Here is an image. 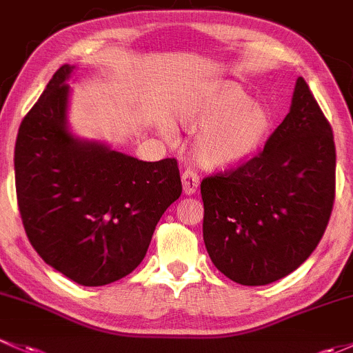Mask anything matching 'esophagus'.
I'll return each instance as SVG.
<instances>
[{
  "instance_id": "1",
  "label": "esophagus",
  "mask_w": 353,
  "mask_h": 353,
  "mask_svg": "<svg viewBox=\"0 0 353 353\" xmlns=\"http://www.w3.org/2000/svg\"><path fill=\"white\" fill-rule=\"evenodd\" d=\"M199 181H201V178H199L197 172H194V170L190 168L183 170V173H181V185H183L185 194L187 195L195 194V190H197L199 187Z\"/></svg>"
}]
</instances>
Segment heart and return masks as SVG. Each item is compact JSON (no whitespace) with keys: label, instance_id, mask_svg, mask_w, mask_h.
Wrapping results in <instances>:
<instances>
[{"label":"heart","instance_id":"obj_1","mask_svg":"<svg viewBox=\"0 0 353 353\" xmlns=\"http://www.w3.org/2000/svg\"><path fill=\"white\" fill-rule=\"evenodd\" d=\"M175 117L188 129H197L195 156L205 166H228L255 152L267 139L272 119L267 108L253 103L241 88L216 83L185 98ZM163 134L172 125L163 122Z\"/></svg>","mask_w":353,"mask_h":353}]
</instances>
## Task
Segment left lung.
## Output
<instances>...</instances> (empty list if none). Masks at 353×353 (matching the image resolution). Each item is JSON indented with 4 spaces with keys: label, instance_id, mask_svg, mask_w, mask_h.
<instances>
[{
    "label": "left lung",
    "instance_id": "obj_1",
    "mask_svg": "<svg viewBox=\"0 0 353 353\" xmlns=\"http://www.w3.org/2000/svg\"><path fill=\"white\" fill-rule=\"evenodd\" d=\"M335 166L332 125L297 78L290 112L263 150L202 180L203 243L217 270L267 285L304 263L332 216Z\"/></svg>",
    "mask_w": 353,
    "mask_h": 353
}]
</instances>
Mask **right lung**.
Listing matches in <instances>:
<instances>
[{
  "label": "right lung",
  "mask_w": 353,
  "mask_h": 353,
  "mask_svg": "<svg viewBox=\"0 0 353 353\" xmlns=\"http://www.w3.org/2000/svg\"><path fill=\"white\" fill-rule=\"evenodd\" d=\"M72 66L54 72L20 123L14 187L28 241L42 260L86 287L129 275L159 217L180 197L175 158L139 161L68 132Z\"/></svg>",
  "instance_id": "obj_1"
}]
</instances>
